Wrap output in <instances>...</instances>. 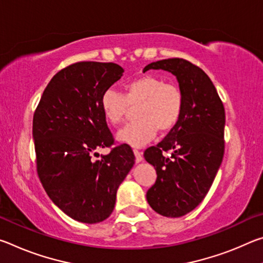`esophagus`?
I'll return each mask as SVG.
<instances>
[{
	"label": "esophagus",
	"instance_id": "1",
	"mask_svg": "<svg viewBox=\"0 0 263 263\" xmlns=\"http://www.w3.org/2000/svg\"><path fill=\"white\" fill-rule=\"evenodd\" d=\"M133 153L136 155V162H141L142 161V153L138 149H133Z\"/></svg>",
	"mask_w": 263,
	"mask_h": 263
}]
</instances>
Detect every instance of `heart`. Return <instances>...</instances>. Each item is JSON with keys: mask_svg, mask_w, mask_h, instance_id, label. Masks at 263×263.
<instances>
[{"mask_svg": "<svg viewBox=\"0 0 263 263\" xmlns=\"http://www.w3.org/2000/svg\"><path fill=\"white\" fill-rule=\"evenodd\" d=\"M139 104L138 121L126 124L117 133L119 141L142 147L157 136L158 130L167 132L179 123L184 106V97L179 86L166 83L155 75H144L128 82L124 94L106 89L100 105L106 122L117 125L123 121L130 105Z\"/></svg>", "mask_w": 263, "mask_h": 263, "instance_id": "1", "label": "heart"}]
</instances>
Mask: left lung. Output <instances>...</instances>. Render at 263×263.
Here are the masks:
<instances>
[{"mask_svg": "<svg viewBox=\"0 0 263 263\" xmlns=\"http://www.w3.org/2000/svg\"><path fill=\"white\" fill-rule=\"evenodd\" d=\"M163 69L175 75L184 97L179 123L162 141L145 151L157 171L146 198L155 212L182 217L205 197L224 157L225 109L210 78L191 62L172 58L152 62L142 72ZM172 151L171 157L164 153Z\"/></svg>", "mask_w": 263, "mask_h": 263, "instance_id": "obj_1", "label": "left lung"}]
</instances>
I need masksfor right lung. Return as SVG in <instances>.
Wrapping results in <instances>:
<instances>
[{
	"mask_svg": "<svg viewBox=\"0 0 263 263\" xmlns=\"http://www.w3.org/2000/svg\"><path fill=\"white\" fill-rule=\"evenodd\" d=\"M123 72L114 62L69 65L52 78L33 115L39 180L61 211L86 224L111 215L118 186L135 164L126 144L92 158L115 142L100 101Z\"/></svg>",
	"mask_w": 263,
	"mask_h": 263,
	"instance_id": "1",
	"label": "right lung"
}]
</instances>
